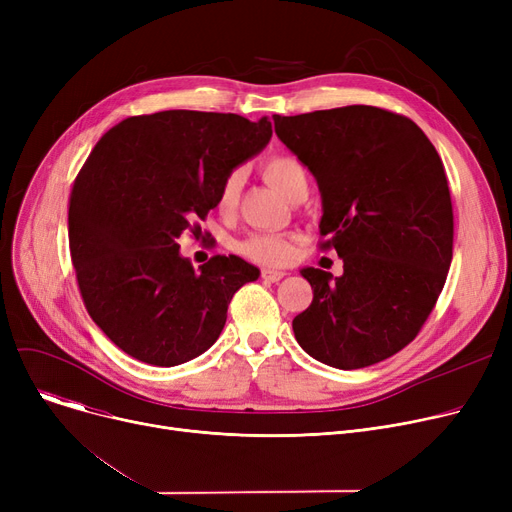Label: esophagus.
<instances>
[{
	"label": "esophagus",
	"mask_w": 512,
	"mask_h": 512,
	"mask_svg": "<svg viewBox=\"0 0 512 512\" xmlns=\"http://www.w3.org/2000/svg\"><path fill=\"white\" fill-rule=\"evenodd\" d=\"M284 276H286V274L280 272V270H261V278H263L265 282H280Z\"/></svg>",
	"instance_id": "34e87169"
}]
</instances>
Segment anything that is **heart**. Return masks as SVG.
<instances>
[{
  "instance_id": "obj_1",
  "label": "heart",
  "mask_w": 512,
  "mask_h": 512,
  "mask_svg": "<svg viewBox=\"0 0 512 512\" xmlns=\"http://www.w3.org/2000/svg\"><path fill=\"white\" fill-rule=\"evenodd\" d=\"M263 180L274 186L288 201L299 203L309 193V174L303 161L297 155L278 153L267 157L261 164ZM240 197V174L230 172L218 188V209L222 213H232ZM240 255L261 263V265H284L292 257V238L278 232H257L245 238L238 245Z\"/></svg>"
}]
</instances>
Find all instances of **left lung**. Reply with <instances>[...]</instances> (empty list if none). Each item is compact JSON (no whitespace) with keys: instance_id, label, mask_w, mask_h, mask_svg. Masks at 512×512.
I'll return each mask as SVG.
<instances>
[{"instance_id":"obj_1","label":"left lung","mask_w":512,"mask_h":512,"mask_svg":"<svg viewBox=\"0 0 512 512\" xmlns=\"http://www.w3.org/2000/svg\"><path fill=\"white\" fill-rule=\"evenodd\" d=\"M272 118L319 184V247L344 261L340 278L301 272L313 301L292 319L294 336L336 369L380 363L419 334L448 276L454 215L442 159L413 120L382 107Z\"/></svg>"}]
</instances>
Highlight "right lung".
Instances as JSON below:
<instances>
[{
    "instance_id": "right-lung-1",
    "label": "right lung",
    "mask_w": 512,
    "mask_h": 512,
    "mask_svg": "<svg viewBox=\"0 0 512 512\" xmlns=\"http://www.w3.org/2000/svg\"><path fill=\"white\" fill-rule=\"evenodd\" d=\"M270 139L267 118L193 110L130 116L99 139L70 193V255L91 319L126 355L174 367L218 340L259 270L213 255L195 272L178 238L201 236L222 180Z\"/></svg>"
}]
</instances>
